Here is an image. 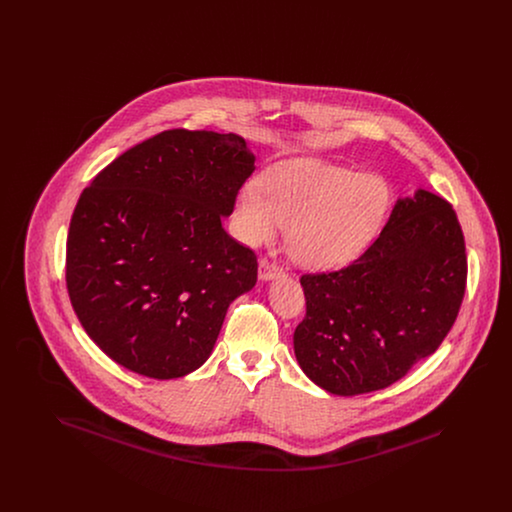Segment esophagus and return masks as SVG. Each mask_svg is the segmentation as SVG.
<instances>
[{
  "label": "esophagus",
  "mask_w": 512,
  "mask_h": 512,
  "mask_svg": "<svg viewBox=\"0 0 512 512\" xmlns=\"http://www.w3.org/2000/svg\"><path fill=\"white\" fill-rule=\"evenodd\" d=\"M280 276H284V270H282V268L276 267L274 263H270L267 259H261V261H259V280L270 282V280L280 278Z\"/></svg>",
  "instance_id": "esophagus-1"
}]
</instances>
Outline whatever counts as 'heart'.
Here are the masks:
<instances>
[{
	"instance_id": "b5f03b06",
	"label": "heart",
	"mask_w": 512,
	"mask_h": 512,
	"mask_svg": "<svg viewBox=\"0 0 512 512\" xmlns=\"http://www.w3.org/2000/svg\"><path fill=\"white\" fill-rule=\"evenodd\" d=\"M390 199L378 174L301 157L272 167L263 184L245 182L236 195V234L261 245L290 226L288 251L297 265L341 267L378 236Z\"/></svg>"
}]
</instances>
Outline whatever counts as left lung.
I'll return each mask as SVG.
<instances>
[{
	"label": "left lung",
	"mask_w": 512,
	"mask_h": 512,
	"mask_svg": "<svg viewBox=\"0 0 512 512\" xmlns=\"http://www.w3.org/2000/svg\"><path fill=\"white\" fill-rule=\"evenodd\" d=\"M307 315L293 351L334 395L384 390L430 357L459 315L466 286L461 224L439 195L399 197L378 240L349 267L305 274Z\"/></svg>",
	"instance_id": "left-lung-1"
}]
</instances>
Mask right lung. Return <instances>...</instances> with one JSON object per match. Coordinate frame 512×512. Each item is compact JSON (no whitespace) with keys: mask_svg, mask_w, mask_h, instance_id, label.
I'll use <instances>...</instances> for the list:
<instances>
[{"mask_svg":"<svg viewBox=\"0 0 512 512\" xmlns=\"http://www.w3.org/2000/svg\"><path fill=\"white\" fill-rule=\"evenodd\" d=\"M253 171L242 136L176 128L124 151L82 192L67 288L107 357L155 380L209 359L230 303L257 282L255 253L222 228Z\"/></svg>","mask_w":512,"mask_h":512,"instance_id":"1","label":"right lung"}]
</instances>
